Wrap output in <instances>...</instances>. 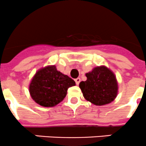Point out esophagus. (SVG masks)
<instances>
[{
    "instance_id": "esophagus-1",
    "label": "esophagus",
    "mask_w": 146,
    "mask_h": 146,
    "mask_svg": "<svg viewBox=\"0 0 146 146\" xmlns=\"http://www.w3.org/2000/svg\"><path fill=\"white\" fill-rule=\"evenodd\" d=\"M75 81H76V83L77 84V85H79V83H80V78H78L75 79Z\"/></svg>"
}]
</instances>
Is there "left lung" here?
Instances as JSON below:
<instances>
[{"label":"left lung","mask_w":146,"mask_h":146,"mask_svg":"<svg viewBox=\"0 0 146 146\" xmlns=\"http://www.w3.org/2000/svg\"><path fill=\"white\" fill-rule=\"evenodd\" d=\"M87 80L79 84L86 100L95 105L102 106L114 100L118 93L115 75L104 66H98L85 74Z\"/></svg>","instance_id":"left-lung-1"}]
</instances>
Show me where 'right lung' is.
Returning <instances> with one entry per match:
<instances>
[{"instance_id":"obj_1","label":"right lung","mask_w":146,"mask_h":146,"mask_svg":"<svg viewBox=\"0 0 146 146\" xmlns=\"http://www.w3.org/2000/svg\"><path fill=\"white\" fill-rule=\"evenodd\" d=\"M74 85V80L58 71L55 66H48L35 73L29 84V91L38 104L52 107L63 101L68 88Z\"/></svg>"}]
</instances>
